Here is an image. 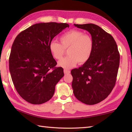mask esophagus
<instances>
[{
	"mask_svg": "<svg viewBox=\"0 0 132 132\" xmlns=\"http://www.w3.org/2000/svg\"><path fill=\"white\" fill-rule=\"evenodd\" d=\"M63 72H64V74H68L70 73V71L68 70H66V69H64Z\"/></svg>",
	"mask_w": 132,
	"mask_h": 132,
	"instance_id": "obj_1",
	"label": "esophagus"
}]
</instances>
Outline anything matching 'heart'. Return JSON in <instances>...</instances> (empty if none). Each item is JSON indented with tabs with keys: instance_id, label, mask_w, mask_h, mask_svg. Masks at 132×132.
Instances as JSON below:
<instances>
[{
	"instance_id": "obj_1",
	"label": "heart",
	"mask_w": 132,
	"mask_h": 132,
	"mask_svg": "<svg viewBox=\"0 0 132 132\" xmlns=\"http://www.w3.org/2000/svg\"><path fill=\"white\" fill-rule=\"evenodd\" d=\"M60 40L61 44L53 40L49 45L50 52L55 60H60L64 54V49H68L69 55L58 62L60 67L69 69L78 62L83 64L89 60L94 46L93 39L89 35L81 30L73 29L62 35Z\"/></svg>"
}]
</instances>
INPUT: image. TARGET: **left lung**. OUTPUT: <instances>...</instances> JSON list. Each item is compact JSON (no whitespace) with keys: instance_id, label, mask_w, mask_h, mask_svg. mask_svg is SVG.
<instances>
[{"instance_id":"obj_1","label":"left lung","mask_w":132,"mask_h":132,"mask_svg":"<svg viewBox=\"0 0 132 132\" xmlns=\"http://www.w3.org/2000/svg\"><path fill=\"white\" fill-rule=\"evenodd\" d=\"M88 31L94 46L89 60L72 69V88L78 100L94 105L104 100L115 85L120 64L117 44L110 34L94 24H74Z\"/></svg>"}]
</instances>
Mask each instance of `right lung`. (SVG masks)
<instances>
[{
    "mask_svg": "<svg viewBox=\"0 0 132 132\" xmlns=\"http://www.w3.org/2000/svg\"><path fill=\"white\" fill-rule=\"evenodd\" d=\"M69 27L66 23H41L22 31L13 41L9 58V69L17 92L33 104L49 100L55 85L63 77V69L57 62L49 45L55 36Z\"/></svg>",
    "mask_w": 132,
    "mask_h": 132,
    "instance_id": "add662e5",
    "label": "right lung"
}]
</instances>
